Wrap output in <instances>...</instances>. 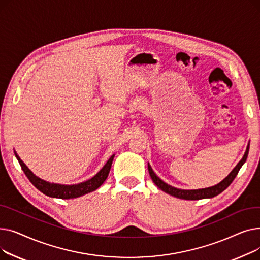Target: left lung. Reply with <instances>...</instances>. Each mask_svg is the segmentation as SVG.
Returning <instances> with one entry per match:
<instances>
[{"label":"left lung","mask_w":260,"mask_h":260,"mask_svg":"<svg viewBox=\"0 0 260 260\" xmlns=\"http://www.w3.org/2000/svg\"><path fill=\"white\" fill-rule=\"evenodd\" d=\"M249 147H250V143H248L247 149H245V153H244L243 157L241 158V160L237 163V166L233 170H232V172L225 177V178L222 181H220L218 184H215L213 186L206 187V188H198V189L177 188L175 186H172V185L166 183L163 180H161L159 177L155 174L152 167L149 166V163L147 165V169H148V173H149V176H151L153 182L160 189H162L163 192H166L167 194H170L171 196H174V197L179 198V199H185V200H199V199H206V198H213L217 195H219L220 193H222L223 190L232 182H233V180L235 179V177L237 176L239 170L244 165L245 160H247V158H248Z\"/></svg>","instance_id":"1"}]
</instances>
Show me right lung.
<instances>
[{
	"label": "right lung",
	"instance_id": "add662e5",
	"mask_svg": "<svg viewBox=\"0 0 260 260\" xmlns=\"http://www.w3.org/2000/svg\"><path fill=\"white\" fill-rule=\"evenodd\" d=\"M15 155L20 163V166L27 176V178L29 179V181L43 194L46 196L52 197V198H60V199H73V198H78L80 196H83L85 194H88L90 192H93V190L100 187L103 182L106 180L109 170L112 168V163L115 157V154L111 156L107 160V162L104 165V167L95 174L92 178L84 181V182H80L78 184H59V183H52L45 181L43 179H41L40 177L36 176L27 167L25 163L21 160L17 152L15 151Z\"/></svg>",
	"mask_w": 260,
	"mask_h": 260
}]
</instances>
